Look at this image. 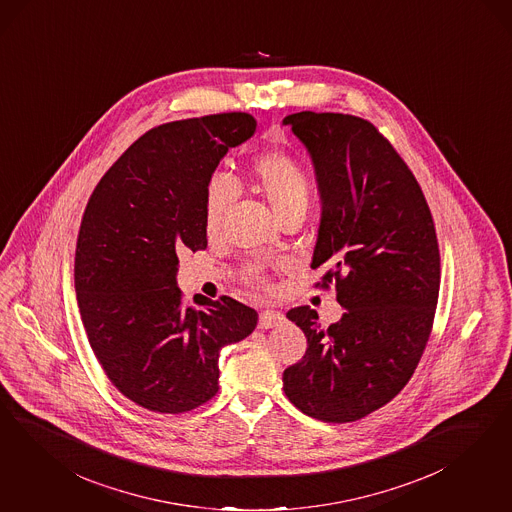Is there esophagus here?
Listing matches in <instances>:
<instances>
[{"mask_svg":"<svg viewBox=\"0 0 512 512\" xmlns=\"http://www.w3.org/2000/svg\"><path fill=\"white\" fill-rule=\"evenodd\" d=\"M284 322V316L279 311H262L260 313V322L258 326L262 330H269V328H277Z\"/></svg>","mask_w":512,"mask_h":512,"instance_id":"34e87169","label":"esophagus"}]
</instances>
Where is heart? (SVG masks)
Listing matches in <instances>:
<instances>
[{
	"mask_svg": "<svg viewBox=\"0 0 512 512\" xmlns=\"http://www.w3.org/2000/svg\"><path fill=\"white\" fill-rule=\"evenodd\" d=\"M252 188L271 205L279 220L288 216H305L311 203V181L303 167L284 152H264L250 164ZM235 199V184L218 173L205 188V231L216 235Z\"/></svg>",
	"mask_w": 512,
	"mask_h": 512,
	"instance_id": "obj_1",
	"label": "heart"
}]
</instances>
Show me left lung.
<instances>
[{"label":"left lung","mask_w":512,"mask_h":512,"mask_svg":"<svg viewBox=\"0 0 512 512\" xmlns=\"http://www.w3.org/2000/svg\"><path fill=\"white\" fill-rule=\"evenodd\" d=\"M313 160L322 203L313 269L345 309L322 328L311 307L286 316L307 352L284 394L316 420L354 422L392 401L428 343L441 260L428 201L390 141L358 116L301 111L282 120Z\"/></svg>","instance_id":"1"}]
</instances>
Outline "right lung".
Instances as JSON below:
<instances>
[{
    "instance_id": "right-lung-1",
    "label": "right lung",
    "mask_w": 512,
    "mask_h": 512,
    "mask_svg": "<svg viewBox=\"0 0 512 512\" xmlns=\"http://www.w3.org/2000/svg\"><path fill=\"white\" fill-rule=\"evenodd\" d=\"M256 132L247 113L162 124L126 150L88 199L75 292L90 347L116 388L154 413L192 411L218 392V354L258 313L228 296L182 303L179 254L207 248L205 188Z\"/></svg>"
}]
</instances>
